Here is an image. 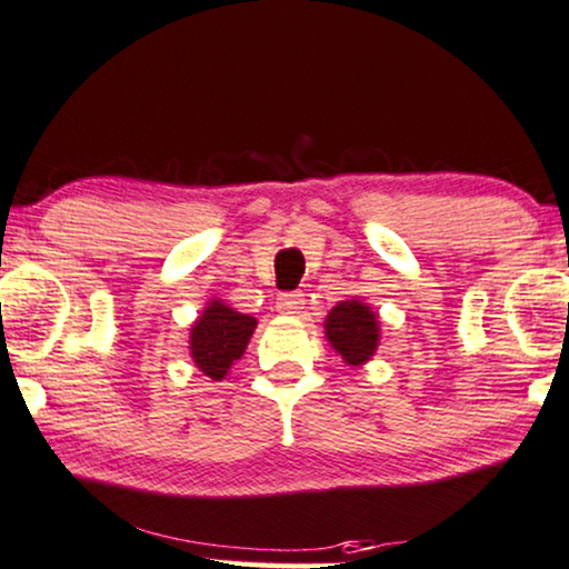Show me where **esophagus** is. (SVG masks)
Instances as JSON below:
<instances>
[{
    "mask_svg": "<svg viewBox=\"0 0 569 569\" xmlns=\"http://www.w3.org/2000/svg\"><path fill=\"white\" fill-rule=\"evenodd\" d=\"M302 308H306V298H302V292H284L277 298L279 313H300Z\"/></svg>",
    "mask_w": 569,
    "mask_h": 569,
    "instance_id": "esophagus-1",
    "label": "esophagus"
}]
</instances>
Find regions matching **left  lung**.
Segmentation results:
<instances>
[{
	"label": "left lung",
	"mask_w": 569,
	"mask_h": 569,
	"mask_svg": "<svg viewBox=\"0 0 569 569\" xmlns=\"http://www.w3.org/2000/svg\"><path fill=\"white\" fill-rule=\"evenodd\" d=\"M323 335L345 366H366L381 339L379 313L358 298L337 302L323 321Z\"/></svg>",
	"instance_id": "left-lung-1"
}]
</instances>
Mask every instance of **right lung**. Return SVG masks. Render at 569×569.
I'll use <instances>...</instances> for the list:
<instances>
[{"instance_id": "add662e5", "label": "right lung", "mask_w": 569, "mask_h": 569, "mask_svg": "<svg viewBox=\"0 0 569 569\" xmlns=\"http://www.w3.org/2000/svg\"><path fill=\"white\" fill-rule=\"evenodd\" d=\"M256 319L248 313L234 311L224 300L211 298L206 302L201 316L190 327L188 350L198 371L211 381H221L234 360L242 358L250 337L256 331Z\"/></svg>"}]
</instances>
